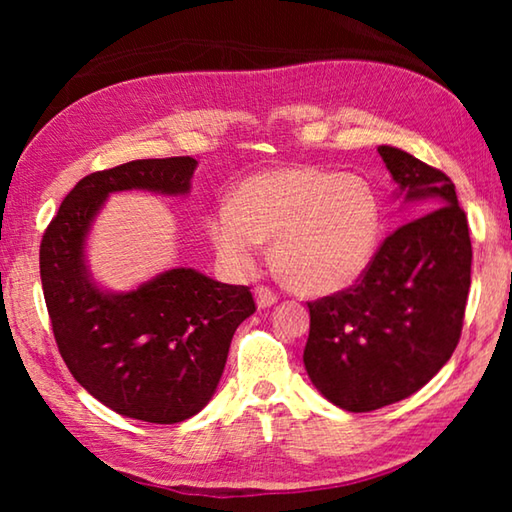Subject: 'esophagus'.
<instances>
[{
  "instance_id": "1",
  "label": "esophagus",
  "mask_w": 512,
  "mask_h": 512,
  "mask_svg": "<svg viewBox=\"0 0 512 512\" xmlns=\"http://www.w3.org/2000/svg\"><path fill=\"white\" fill-rule=\"evenodd\" d=\"M255 300H257V307L259 309H266V307L275 305L277 293L273 289H268V287H257L255 289Z\"/></svg>"
}]
</instances>
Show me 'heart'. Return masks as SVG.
I'll return each instance as SVG.
<instances>
[{"label":"heart","mask_w":512,"mask_h":512,"mask_svg":"<svg viewBox=\"0 0 512 512\" xmlns=\"http://www.w3.org/2000/svg\"><path fill=\"white\" fill-rule=\"evenodd\" d=\"M379 196L366 178L318 167L268 169L241 180L230 207L207 221L228 271H255L262 241L273 239V264L302 293L348 289L375 259Z\"/></svg>","instance_id":"b5f03b06"}]
</instances>
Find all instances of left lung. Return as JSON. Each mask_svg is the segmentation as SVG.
<instances>
[{
  "label": "left lung",
  "mask_w": 512,
  "mask_h": 512,
  "mask_svg": "<svg viewBox=\"0 0 512 512\" xmlns=\"http://www.w3.org/2000/svg\"><path fill=\"white\" fill-rule=\"evenodd\" d=\"M395 196L424 212L391 232L357 284L309 302L307 375L352 413L395 404L427 384L461 339L472 244L456 187L443 171L379 146Z\"/></svg>",
  "instance_id": "left-lung-1"
}]
</instances>
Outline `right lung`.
I'll use <instances>...</instances> for the list:
<instances>
[{"label":"right lung","instance_id":"1","mask_svg":"<svg viewBox=\"0 0 512 512\" xmlns=\"http://www.w3.org/2000/svg\"><path fill=\"white\" fill-rule=\"evenodd\" d=\"M196 160H133L85 176L60 203L40 244V280L60 357L74 379L119 415L176 424L212 400L237 327L255 314L248 287L171 268L133 291L92 280L85 241L106 198L144 189L185 196Z\"/></svg>","mask_w":512,"mask_h":512}]
</instances>
